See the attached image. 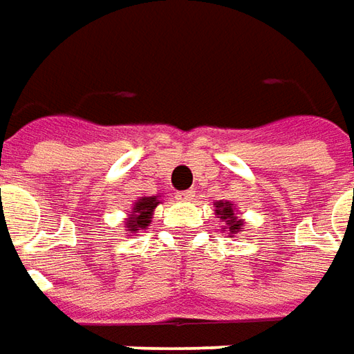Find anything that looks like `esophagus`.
Segmentation results:
<instances>
[{"label": "esophagus", "instance_id": "obj_1", "mask_svg": "<svg viewBox=\"0 0 354 354\" xmlns=\"http://www.w3.org/2000/svg\"><path fill=\"white\" fill-rule=\"evenodd\" d=\"M193 197H195V191H181V193H177V201H181V203H189Z\"/></svg>", "mask_w": 354, "mask_h": 354}]
</instances>
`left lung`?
<instances>
[{
    "instance_id": "8db88e82",
    "label": "left lung",
    "mask_w": 354,
    "mask_h": 354,
    "mask_svg": "<svg viewBox=\"0 0 354 354\" xmlns=\"http://www.w3.org/2000/svg\"><path fill=\"white\" fill-rule=\"evenodd\" d=\"M216 214H218V218H221V223H225L226 232L230 234V236H234L238 232H242L240 228H242V221L236 216V212H234V207H232V203H228V201H218L216 203Z\"/></svg>"
}]
</instances>
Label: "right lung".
<instances>
[{"instance_id":"add662e5","label":"right lung","mask_w":354,"mask_h":354,"mask_svg":"<svg viewBox=\"0 0 354 354\" xmlns=\"http://www.w3.org/2000/svg\"><path fill=\"white\" fill-rule=\"evenodd\" d=\"M157 205H159L157 197L138 198V203H136L133 209H131V214H129L128 221H126V230H128L129 234L138 232L140 228L149 226L151 216H153V209H156Z\"/></svg>"}]
</instances>
